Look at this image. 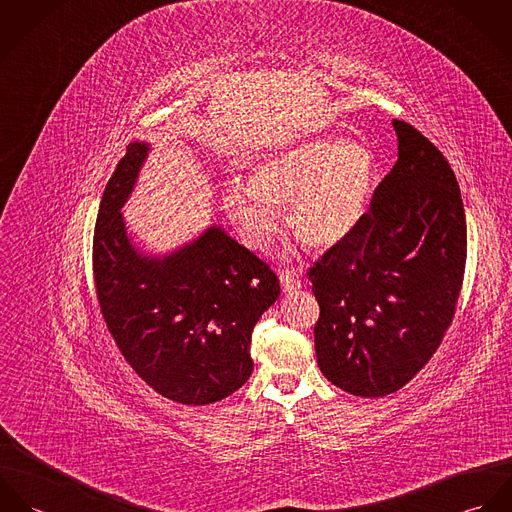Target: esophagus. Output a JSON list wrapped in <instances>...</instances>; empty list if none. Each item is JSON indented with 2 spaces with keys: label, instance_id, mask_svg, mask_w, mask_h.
I'll return each mask as SVG.
<instances>
[{
  "label": "esophagus",
  "instance_id": "obj_1",
  "mask_svg": "<svg viewBox=\"0 0 512 512\" xmlns=\"http://www.w3.org/2000/svg\"><path fill=\"white\" fill-rule=\"evenodd\" d=\"M280 282H282V290L286 293L297 292L301 288V280L293 276L292 272H282Z\"/></svg>",
  "mask_w": 512,
  "mask_h": 512
}]
</instances>
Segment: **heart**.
Returning <instances> with one entry per match:
<instances>
[{
	"mask_svg": "<svg viewBox=\"0 0 512 512\" xmlns=\"http://www.w3.org/2000/svg\"><path fill=\"white\" fill-rule=\"evenodd\" d=\"M374 171V155L363 142L317 138L264 157L252 167L248 185L228 181L220 205L254 250L270 244L278 230L274 211L286 207L293 236L307 248L325 250L365 217Z\"/></svg>",
	"mask_w": 512,
	"mask_h": 512,
	"instance_id": "obj_1",
	"label": "heart"
}]
</instances>
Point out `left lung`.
<instances>
[{
    "label": "left lung",
    "mask_w": 512,
    "mask_h": 512,
    "mask_svg": "<svg viewBox=\"0 0 512 512\" xmlns=\"http://www.w3.org/2000/svg\"><path fill=\"white\" fill-rule=\"evenodd\" d=\"M398 161L359 226L307 272L319 303L315 353L337 388L380 398L434 357L463 286L467 224L453 169L394 120Z\"/></svg>",
    "instance_id": "8db88e82"
}]
</instances>
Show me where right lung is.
Returning a JSON list of instances; mask_svg holds the SVG:
<instances>
[{
  "instance_id": "1",
  "label": "right lung",
  "mask_w": 512,
  "mask_h": 512,
  "mask_svg": "<svg viewBox=\"0 0 512 512\" xmlns=\"http://www.w3.org/2000/svg\"><path fill=\"white\" fill-rule=\"evenodd\" d=\"M146 155V144H130L102 195L92 240L100 313L147 386L179 404H213L250 378L252 331L280 280L219 226L165 258L142 256L120 209Z\"/></svg>"
}]
</instances>
